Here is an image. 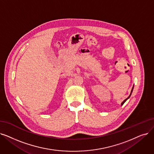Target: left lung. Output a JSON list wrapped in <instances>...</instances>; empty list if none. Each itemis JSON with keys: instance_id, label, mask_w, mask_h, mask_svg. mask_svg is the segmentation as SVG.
Wrapping results in <instances>:
<instances>
[{"instance_id": "obj_1", "label": "left lung", "mask_w": 154, "mask_h": 154, "mask_svg": "<svg viewBox=\"0 0 154 154\" xmlns=\"http://www.w3.org/2000/svg\"><path fill=\"white\" fill-rule=\"evenodd\" d=\"M133 88H132V89H131V93H130V96H128V97H127V98H126V99H125V100H124V101H123V102L122 103V105H123V104H124V103H125L126 102V100H127V99H128V98H129V97H130V96H131V93H132V91H133Z\"/></svg>"}]
</instances>
